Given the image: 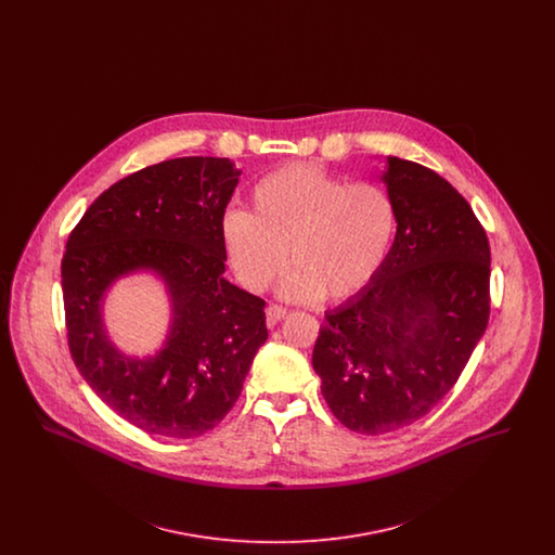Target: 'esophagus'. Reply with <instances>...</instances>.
I'll use <instances>...</instances> for the list:
<instances>
[{"label":"esophagus","instance_id":"esophagus-1","mask_svg":"<svg viewBox=\"0 0 555 555\" xmlns=\"http://www.w3.org/2000/svg\"><path fill=\"white\" fill-rule=\"evenodd\" d=\"M285 317H287V310H285L283 306L272 304V306H268V308H266V324H268V326L279 324V322H281Z\"/></svg>","mask_w":555,"mask_h":555}]
</instances>
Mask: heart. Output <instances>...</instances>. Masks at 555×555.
I'll return each mask as SVG.
<instances>
[{"mask_svg": "<svg viewBox=\"0 0 555 555\" xmlns=\"http://www.w3.org/2000/svg\"><path fill=\"white\" fill-rule=\"evenodd\" d=\"M220 231L247 289H268L291 254L295 268L281 285L287 299L341 301L366 289L387 262L397 208L380 185L293 162L254 186L251 211H227Z\"/></svg>", "mask_w": 555, "mask_h": 555, "instance_id": "obj_1", "label": "heart"}]
</instances>
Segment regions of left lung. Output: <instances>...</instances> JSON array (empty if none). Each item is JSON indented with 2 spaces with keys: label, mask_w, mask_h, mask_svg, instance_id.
<instances>
[{
  "label": "left lung",
  "mask_w": 555,
  "mask_h": 555,
  "mask_svg": "<svg viewBox=\"0 0 555 555\" xmlns=\"http://www.w3.org/2000/svg\"><path fill=\"white\" fill-rule=\"evenodd\" d=\"M397 208L389 258L369 287L326 312L312 366L349 430L385 435L448 396L489 322L491 249L470 204L423 164L389 156Z\"/></svg>",
  "instance_id": "8db88e82"
}]
</instances>
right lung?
<instances>
[{
    "label": "right lung",
    "instance_id": "obj_1",
    "mask_svg": "<svg viewBox=\"0 0 555 555\" xmlns=\"http://www.w3.org/2000/svg\"><path fill=\"white\" fill-rule=\"evenodd\" d=\"M241 170L229 158L189 156L147 166L82 214L62 258L68 347L87 385L118 416L170 439H191L235 405L268 339L264 299L224 279L222 218ZM147 269L173 318L154 357L115 349L103 299L122 275Z\"/></svg>",
    "mask_w": 555,
    "mask_h": 555
}]
</instances>
